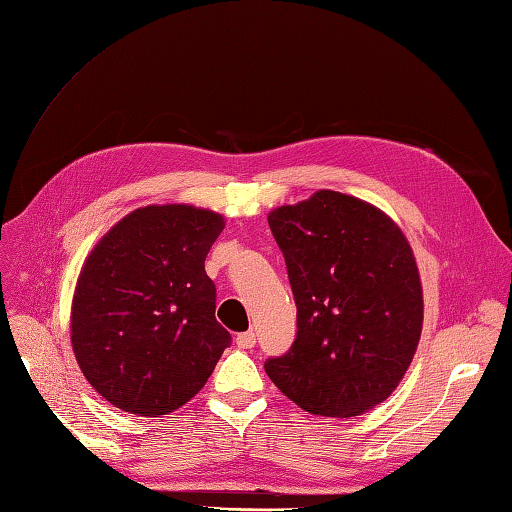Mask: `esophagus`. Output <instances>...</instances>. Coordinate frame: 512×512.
<instances>
[{"instance_id": "obj_1", "label": "esophagus", "mask_w": 512, "mask_h": 512, "mask_svg": "<svg viewBox=\"0 0 512 512\" xmlns=\"http://www.w3.org/2000/svg\"><path fill=\"white\" fill-rule=\"evenodd\" d=\"M254 344H256V335H254L252 331L239 333V335H237V346H239V348L250 350V348H254Z\"/></svg>"}]
</instances>
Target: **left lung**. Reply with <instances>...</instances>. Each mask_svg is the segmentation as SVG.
<instances>
[{"label": "left lung", "instance_id": "8db88e82", "mask_svg": "<svg viewBox=\"0 0 512 512\" xmlns=\"http://www.w3.org/2000/svg\"><path fill=\"white\" fill-rule=\"evenodd\" d=\"M297 303V339L265 363L294 404L318 416H359L389 397L423 329L412 247L378 207L333 190L269 213Z\"/></svg>", "mask_w": 512, "mask_h": 512}]
</instances>
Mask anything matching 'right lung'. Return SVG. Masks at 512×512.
Wrapping results in <instances>:
<instances>
[{
  "label": "right lung",
  "mask_w": 512,
  "mask_h": 512,
  "mask_svg": "<svg viewBox=\"0 0 512 512\" xmlns=\"http://www.w3.org/2000/svg\"><path fill=\"white\" fill-rule=\"evenodd\" d=\"M224 215L149 205L121 218L85 258L70 339L83 376L136 416L175 412L203 389L230 346L215 320L205 258Z\"/></svg>",
  "instance_id": "obj_1"
}]
</instances>
